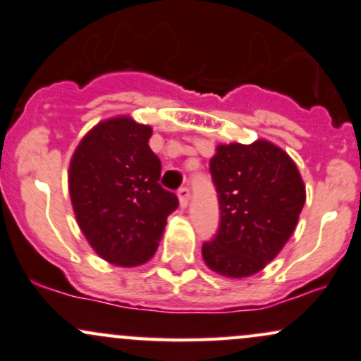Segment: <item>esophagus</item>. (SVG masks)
<instances>
[{
	"mask_svg": "<svg viewBox=\"0 0 361 361\" xmlns=\"http://www.w3.org/2000/svg\"><path fill=\"white\" fill-rule=\"evenodd\" d=\"M177 196H179V202L182 208H185V206L189 204V197H191V191H189L188 188H180L179 192H177Z\"/></svg>",
	"mask_w": 361,
	"mask_h": 361,
	"instance_id": "obj_1",
	"label": "esophagus"
}]
</instances>
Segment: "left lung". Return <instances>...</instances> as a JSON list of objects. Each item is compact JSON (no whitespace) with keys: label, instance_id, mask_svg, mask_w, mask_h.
Instances as JSON below:
<instances>
[{"label":"left lung","instance_id":"1","mask_svg":"<svg viewBox=\"0 0 361 361\" xmlns=\"http://www.w3.org/2000/svg\"><path fill=\"white\" fill-rule=\"evenodd\" d=\"M209 172L220 226L202 244L214 273L247 278L264 269L288 242L305 204V185L288 153L266 140L218 145Z\"/></svg>","mask_w":361,"mask_h":361}]
</instances>
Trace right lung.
Segmentation results:
<instances>
[{
    "label": "right lung",
    "instance_id": "1",
    "mask_svg": "<svg viewBox=\"0 0 361 361\" xmlns=\"http://www.w3.org/2000/svg\"><path fill=\"white\" fill-rule=\"evenodd\" d=\"M152 128L128 116L102 121L85 135L70 164L76 221L92 249L111 264L135 268L155 254L179 200L159 184L161 164Z\"/></svg>",
    "mask_w": 361,
    "mask_h": 361
}]
</instances>
